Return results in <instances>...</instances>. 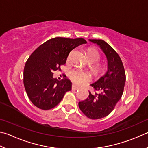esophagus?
Instances as JSON below:
<instances>
[{"label":"esophagus","instance_id":"34e87169","mask_svg":"<svg viewBox=\"0 0 148 148\" xmlns=\"http://www.w3.org/2000/svg\"><path fill=\"white\" fill-rule=\"evenodd\" d=\"M79 89V88L78 86H77L76 85H75V84L72 85V90H77Z\"/></svg>","mask_w":148,"mask_h":148}]
</instances>
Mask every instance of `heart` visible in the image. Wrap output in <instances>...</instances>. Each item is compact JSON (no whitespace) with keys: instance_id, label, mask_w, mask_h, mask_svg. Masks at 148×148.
Returning <instances> with one entry per match:
<instances>
[{"instance_id":"heart-1","label":"heart","mask_w":148,"mask_h":148,"mask_svg":"<svg viewBox=\"0 0 148 148\" xmlns=\"http://www.w3.org/2000/svg\"><path fill=\"white\" fill-rule=\"evenodd\" d=\"M88 58L92 63L99 61L101 58L100 54L97 50L94 49H89L87 52ZM69 77L71 81L78 85L84 84L89 81L88 74L79 69H73L69 73Z\"/></svg>"}]
</instances>
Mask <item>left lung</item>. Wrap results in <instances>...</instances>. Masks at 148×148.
Returning a JSON list of instances; mask_svg holds the SVG:
<instances>
[{"label":"left lung","mask_w":148,"mask_h":148,"mask_svg":"<svg viewBox=\"0 0 148 148\" xmlns=\"http://www.w3.org/2000/svg\"><path fill=\"white\" fill-rule=\"evenodd\" d=\"M100 47L107 59V71L104 75L91 84L95 90L101 91L94 95L89 92V96L79 103L84 114L92 120L103 118L114 110L122 96L125 82V72L118 54L104 40H89Z\"/></svg>","instance_id":"obj_1"}]
</instances>
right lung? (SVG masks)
<instances>
[{
  "mask_svg": "<svg viewBox=\"0 0 148 148\" xmlns=\"http://www.w3.org/2000/svg\"><path fill=\"white\" fill-rule=\"evenodd\" d=\"M86 43L83 38L56 37L41 44L32 53L25 64L23 82L28 98L36 107L51 109L71 90V82L66 77L61 81L54 79L53 71L66 64L73 49Z\"/></svg>",
  "mask_w": 148,
  "mask_h": 148,
  "instance_id": "right-lung-1",
  "label": "right lung"
}]
</instances>
